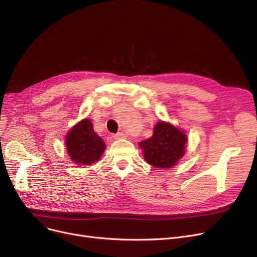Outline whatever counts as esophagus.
I'll use <instances>...</instances> for the list:
<instances>
[{"instance_id":"obj_1","label":"esophagus","mask_w":257,"mask_h":257,"mask_svg":"<svg viewBox=\"0 0 257 257\" xmlns=\"http://www.w3.org/2000/svg\"><path fill=\"white\" fill-rule=\"evenodd\" d=\"M125 138H126L125 133H122V132H118V133H116V135L114 136V139H115V140H119V139H125Z\"/></svg>"}]
</instances>
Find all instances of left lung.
I'll return each instance as SVG.
<instances>
[{
  "label": "left lung",
  "mask_w": 257,
  "mask_h": 257,
  "mask_svg": "<svg viewBox=\"0 0 257 257\" xmlns=\"http://www.w3.org/2000/svg\"><path fill=\"white\" fill-rule=\"evenodd\" d=\"M187 143L185 133L166 121H159L153 135L139 145L144 152V159L156 168H171L184 154Z\"/></svg>",
  "instance_id": "obj_1"
}]
</instances>
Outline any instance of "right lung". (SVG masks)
Returning a JSON list of instances; mask_svg holds the SVG:
<instances>
[{
    "mask_svg": "<svg viewBox=\"0 0 257 257\" xmlns=\"http://www.w3.org/2000/svg\"><path fill=\"white\" fill-rule=\"evenodd\" d=\"M65 142L70 160L79 166H90L97 162L106 148L105 142L94 132L92 122L88 118L74 125Z\"/></svg>",
    "mask_w": 257,
    "mask_h": 257,
    "instance_id": "1",
    "label": "right lung"
}]
</instances>
